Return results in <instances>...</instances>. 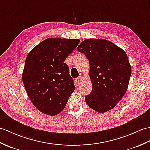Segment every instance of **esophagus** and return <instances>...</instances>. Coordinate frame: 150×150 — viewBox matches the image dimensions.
<instances>
[{
    "mask_svg": "<svg viewBox=\"0 0 150 150\" xmlns=\"http://www.w3.org/2000/svg\"><path fill=\"white\" fill-rule=\"evenodd\" d=\"M81 81H82V76H79V77H77L75 79V81H76V83H77L78 85H79L80 83H81Z\"/></svg>",
    "mask_w": 150,
    "mask_h": 150,
    "instance_id": "34e87169",
    "label": "esophagus"
}]
</instances>
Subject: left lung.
Instances as JSON below:
<instances>
[{
	"label": "left lung",
	"instance_id": "obj_1",
	"mask_svg": "<svg viewBox=\"0 0 150 150\" xmlns=\"http://www.w3.org/2000/svg\"><path fill=\"white\" fill-rule=\"evenodd\" d=\"M77 50L85 54L90 64L93 89L85 96L87 105L100 113L113 109L126 93L131 76L126 52L102 39H86Z\"/></svg>",
	"mask_w": 150,
	"mask_h": 150
}]
</instances>
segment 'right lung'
Here are the masks:
<instances>
[{"label": "right lung", "mask_w": 150, "mask_h": 150, "mask_svg": "<svg viewBox=\"0 0 150 150\" xmlns=\"http://www.w3.org/2000/svg\"><path fill=\"white\" fill-rule=\"evenodd\" d=\"M79 42L78 39L50 38L28 54L22 81L30 101L40 112L49 116L60 113L74 93V82L64 62Z\"/></svg>", "instance_id": "right-lung-1"}]
</instances>
